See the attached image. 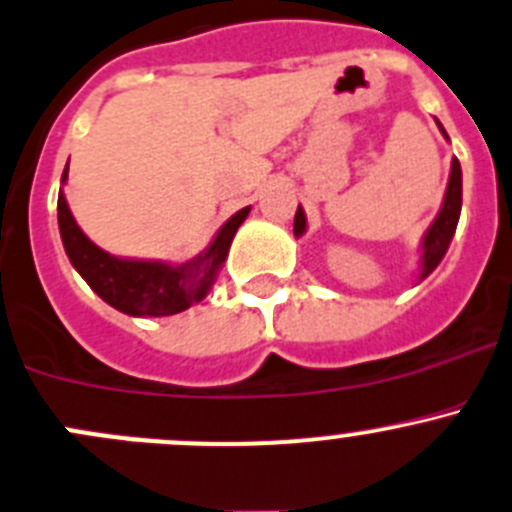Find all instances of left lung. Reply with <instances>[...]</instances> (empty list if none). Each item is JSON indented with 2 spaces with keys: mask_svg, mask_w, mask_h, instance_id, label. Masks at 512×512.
<instances>
[{
  "mask_svg": "<svg viewBox=\"0 0 512 512\" xmlns=\"http://www.w3.org/2000/svg\"><path fill=\"white\" fill-rule=\"evenodd\" d=\"M438 127L440 132H443L445 140H450L448 132L443 130V124L438 122ZM460 207H463V170H460V162L453 157L448 190H445V197H443V207H440L438 217H435L433 225H430L428 232L423 235V242H420V280H425V277L440 265L445 252H448L450 240H453L455 227H458V220H460ZM305 230H307L305 210L297 207L295 237L305 235Z\"/></svg>",
  "mask_w": 512,
  "mask_h": 512,
  "instance_id": "8db88e82",
  "label": "left lung"
}]
</instances>
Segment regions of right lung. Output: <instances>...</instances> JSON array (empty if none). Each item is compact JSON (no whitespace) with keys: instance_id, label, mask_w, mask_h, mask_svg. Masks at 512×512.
<instances>
[{"instance_id":"right-lung-1","label":"right lung","mask_w":512,"mask_h":512,"mask_svg":"<svg viewBox=\"0 0 512 512\" xmlns=\"http://www.w3.org/2000/svg\"><path fill=\"white\" fill-rule=\"evenodd\" d=\"M67 172L69 162L62 172V185L67 182ZM247 215L250 207H242L217 230L207 250L182 265H172L160 260H130V257L109 255L79 230L62 190L57 200L59 235L72 267L107 305L132 317L177 315L195 302L205 300L215 285L217 272L225 265L235 232L240 230Z\"/></svg>"}]
</instances>
